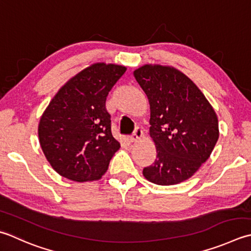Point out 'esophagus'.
Returning <instances> with one entry per match:
<instances>
[{"label": "esophagus", "mask_w": 251, "mask_h": 251, "mask_svg": "<svg viewBox=\"0 0 251 251\" xmlns=\"http://www.w3.org/2000/svg\"><path fill=\"white\" fill-rule=\"evenodd\" d=\"M141 138H142V129L140 128V127H136L134 134H132V135L129 137L128 140H129L130 142H136V141L140 140Z\"/></svg>", "instance_id": "esophagus-1"}]
</instances>
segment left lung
<instances>
[{
	"instance_id": "1",
	"label": "left lung",
	"mask_w": 251,
	"mask_h": 251,
	"mask_svg": "<svg viewBox=\"0 0 251 251\" xmlns=\"http://www.w3.org/2000/svg\"><path fill=\"white\" fill-rule=\"evenodd\" d=\"M134 76L148 97L150 137L156 159L142 171L156 185H175L190 178L219 139L213 107L193 80L171 66L147 65Z\"/></svg>"
}]
</instances>
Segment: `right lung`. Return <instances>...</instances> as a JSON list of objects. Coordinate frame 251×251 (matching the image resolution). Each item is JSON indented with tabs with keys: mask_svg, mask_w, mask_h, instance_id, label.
I'll use <instances>...</instances> for the list:
<instances>
[{
	"mask_svg": "<svg viewBox=\"0 0 251 251\" xmlns=\"http://www.w3.org/2000/svg\"><path fill=\"white\" fill-rule=\"evenodd\" d=\"M126 67L96 63L71 78L49 103L38 127L49 163L67 179L98 180L120 149L105 101Z\"/></svg>",
	"mask_w": 251,
	"mask_h": 251,
	"instance_id": "add662e5",
	"label": "right lung"
}]
</instances>
